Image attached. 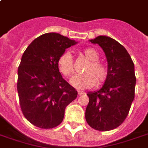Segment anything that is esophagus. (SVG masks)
I'll use <instances>...</instances> for the list:
<instances>
[{"label":"esophagus","instance_id":"esophagus-1","mask_svg":"<svg viewBox=\"0 0 148 148\" xmlns=\"http://www.w3.org/2000/svg\"><path fill=\"white\" fill-rule=\"evenodd\" d=\"M77 94H78V96H81V95H83V94H85V93H84V92L78 91V92H77Z\"/></svg>","mask_w":148,"mask_h":148}]
</instances>
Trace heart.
I'll list each match as a JSON object with an SVG mask.
<instances>
[{
  "label": "heart",
  "mask_w": 148,
  "mask_h": 148,
  "mask_svg": "<svg viewBox=\"0 0 148 148\" xmlns=\"http://www.w3.org/2000/svg\"><path fill=\"white\" fill-rule=\"evenodd\" d=\"M82 54L89 61L84 69V74L75 75L71 79V86L77 90H86L93 86L96 82L100 86L105 82L108 75V69L99 60V54L93 48L84 49ZM58 71L64 77H70L74 73V60L69 52L62 53L57 61Z\"/></svg>",
  "instance_id": "b5f03b06"
}]
</instances>
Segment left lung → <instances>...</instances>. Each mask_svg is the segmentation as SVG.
<instances>
[{"instance_id": "1", "label": "left lung", "mask_w": 148, "mask_h": 148, "mask_svg": "<svg viewBox=\"0 0 148 148\" xmlns=\"http://www.w3.org/2000/svg\"><path fill=\"white\" fill-rule=\"evenodd\" d=\"M90 42L103 49L108 62V75L102 88L87 93L86 120L93 129L110 131L127 117L135 97L134 63L127 50L115 39L100 36Z\"/></svg>"}]
</instances>
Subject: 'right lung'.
<instances>
[{"label": "right lung", "instance_id": "1", "mask_svg": "<svg viewBox=\"0 0 148 148\" xmlns=\"http://www.w3.org/2000/svg\"><path fill=\"white\" fill-rule=\"evenodd\" d=\"M77 42L58 33H46L27 47L18 67L20 106L27 121L40 128L57 127L77 90L62 77L58 57Z\"/></svg>", "mask_w": 148, "mask_h": 148}]
</instances>
